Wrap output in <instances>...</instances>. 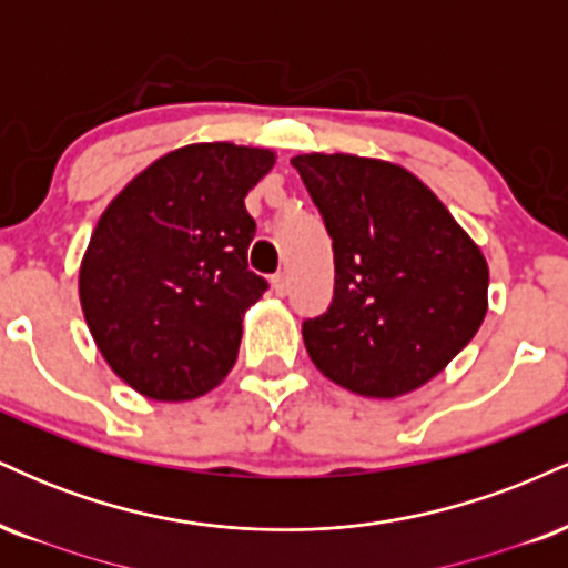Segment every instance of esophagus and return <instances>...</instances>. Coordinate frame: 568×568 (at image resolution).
Here are the masks:
<instances>
[{
  "mask_svg": "<svg viewBox=\"0 0 568 568\" xmlns=\"http://www.w3.org/2000/svg\"><path fill=\"white\" fill-rule=\"evenodd\" d=\"M272 288H275L277 296H285V293H288V275H285V272H275V275H272Z\"/></svg>",
  "mask_w": 568,
  "mask_h": 568,
  "instance_id": "obj_1",
  "label": "esophagus"
}]
</instances>
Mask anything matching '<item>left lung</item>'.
<instances>
[{
    "mask_svg": "<svg viewBox=\"0 0 568 568\" xmlns=\"http://www.w3.org/2000/svg\"><path fill=\"white\" fill-rule=\"evenodd\" d=\"M334 243V302L302 328L323 376L400 397L478 334L488 264L448 207L406 168L357 154L291 160Z\"/></svg>",
    "mask_w": 568,
    "mask_h": 568,
    "instance_id": "obj_1",
    "label": "left lung"
}]
</instances>
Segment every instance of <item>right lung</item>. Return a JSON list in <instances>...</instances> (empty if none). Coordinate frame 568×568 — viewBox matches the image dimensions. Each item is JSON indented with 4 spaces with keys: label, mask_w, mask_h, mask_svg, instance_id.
Here are the masks:
<instances>
[{
    "label": "right lung",
    "mask_w": 568,
    "mask_h": 568,
    "mask_svg": "<svg viewBox=\"0 0 568 568\" xmlns=\"http://www.w3.org/2000/svg\"><path fill=\"white\" fill-rule=\"evenodd\" d=\"M272 165V149L189 143L101 213L80 264V304L98 352L135 393L194 400L232 371L245 310L266 291L247 270L256 221L245 197Z\"/></svg>",
    "instance_id": "right-lung-1"
}]
</instances>
